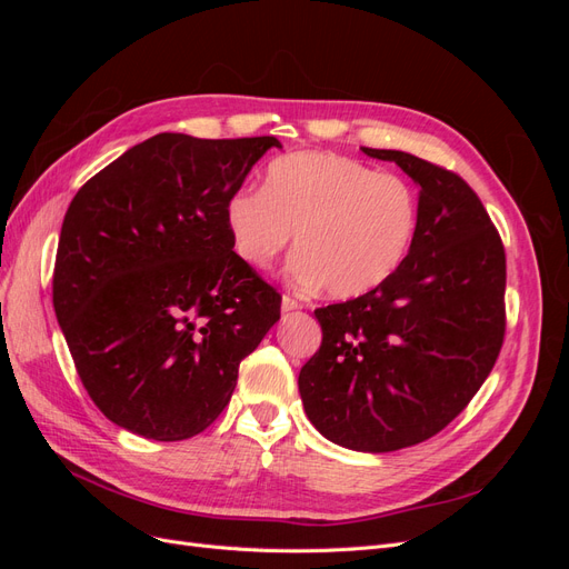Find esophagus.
Wrapping results in <instances>:
<instances>
[{
    "instance_id": "obj_1",
    "label": "esophagus",
    "mask_w": 569,
    "mask_h": 569,
    "mask_svg": "<svg viewBox=\"0 0 569 569\" xmlns=\"http://www.w3.org/2000/svg\"><path fill=\"white\" fill-rule=\"evenodd\" d=\"M299 308H301V301H297L295 297H289V295H284V297H282V313L299 311Z\"/></svg>"
}]
</instances>
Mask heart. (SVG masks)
I'll return each mask as SVG.
<instances>
[{
  "label": "heart",
  "instance_id": "1",
  "mask_svg": "<svg viewBox=\"0 0 569 569\" xmlns=\"http://www.w3.org/2000/svg\"><path fill=\"white\" fill-rule=\"evenodd\" d=\"M234 253L268 270L295 236L291 272L335 299L380 289L403 266L418 234V197L391 173L330 151H295L268 163L263 187L226 201Z\"/></svg>",
  "mask_w": 569,
  "mask_h": 569
}]
</instances>
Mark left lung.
I'll return each mask as SVG.
<instances>
[{"mask_svg": "<svg viewBox=\"0 0 569 569\" xmlns=\"http://www.w3.org/2000/svg\"><path fill=\"white\" fill-rule=\"evenodd\" d=\"M363 151L420 184L418 234L380 289L318 308L322 343L299 391L322 437L387 453L439 435L485 385L506 337V249L453 170L406 151Z\"/></svg>", "mask_w": 569, "mask_h": 569, "instance_id": "left-lung-1", "label": "left lung"}]
</instances>
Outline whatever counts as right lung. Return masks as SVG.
<instances>
[{"mask_svg": "<svg viewBox=\"0 0 569 569\" xmlns=\"http://www.w3.org/2000/svg\"><path fill=\"white\" fill-rule=\"evenodd\" d=\"M274 137L161 132L68 206L51 295L82 387L118 427L157 441L203 432L282 297L232 251L226 201Z\"/></svg>", "mask_w": 569, "mask_h": 569, "instance_id": "obj_1", "label": "right lung"}]
</instances>
